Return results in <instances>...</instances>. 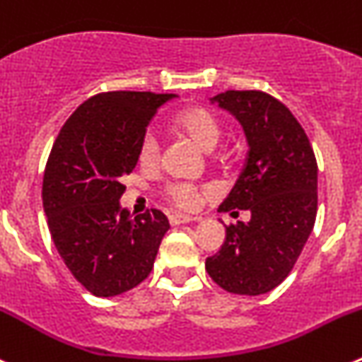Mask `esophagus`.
<instances>
[{"label":"esophagus","instance_id":"34e87169","mask_svg":"<svg viewBox=\"0 0 362 362\" xmlns=\"http://www.w3.org/2000/svg\"><path fill=\"white\" fill-rule=\"evenodd\" d=\"M194 220H200V218H193L189 216V214H182V213H173L169 214V223L171 226H182V223H191Z\"/></svg>","mask_w":362,"mask_h":362}]
</instances>
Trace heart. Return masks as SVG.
<instances>
[{"instance_id": "heart-1", "label": "heart", "mask_w": 362, "mask_h": 362, "mask_svg": "<svg viewBox=\"0 0 362 362\" xmlns=\"http://www.w3.org/2000/svg\"><path fill=\"white\" fill-rule=\"evenodd\" d=\"M173 128L182 135L189 136L204 151H213L220 142L221 126L216 117L204 108H189L173 119ZM160 144L157 135L148 132L139 146V162L144 168H153L158 160ZM169 200L182 209H193L200 202V189L189 184H175L168 189Z\"/></svg>"}]
</instances>
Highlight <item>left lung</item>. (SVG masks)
Returning <instances> with one entry per match:
<instances>
[{
  "mask_svg": "<svg viewBox=\"0 0 362 362\" xmlns=\"http://www.w3.org/2000/svg\"><path fill=\"white\" fill-rule=\"evenodd\" d=\"M211 103L234 115L249 144L245 168L218 211H249L250 220L226 227L205 270L227 292L267 294L288 276L314 229V149L291 110L269 93L229 90Z\"/></svg>",
  "mask_w": 362,
  "mask_h": 362,
  "instance_id": "left-lung-1",
  "label": "left lung"
}]
</instances>
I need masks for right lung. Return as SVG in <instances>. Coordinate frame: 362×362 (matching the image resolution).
Segmentation results:
<instances>
[{
  "label": "right lung",
  "instance_id": "obj_1",
  "mask_svg": "<svg viewBox=\"0 0 362 362\" xmlns=\"http://www.w3.org/2000/svg\"><path fill=\"white\" fill-rule=\"evenodd\" d=\"M175 93L108 92L83 103L52 146L43 209L55 249L74 278L97 298L144 281L169 221L151 209L132 218L120 207L122 177L139 162L149 120Z\"/></svg>",
  "mask_w": 362,
  "mask_h": 362
}]
</instances>
